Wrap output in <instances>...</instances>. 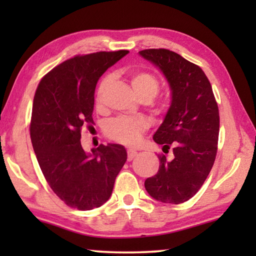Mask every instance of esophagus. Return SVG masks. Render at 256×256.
I'll return each mask as SVG.
<instances>
[{"label":"esophagus","instance_id":"1","mask_svg":"<svg viewBox=\"0 0 256 256\" xmlns=\"http://www.w3.org/2000/svg\"><path fill=\"white\" fill-rule=\"evenodd\" d=\"M138 156V151L136 150H133V149H128V162H131L133 158H136Z\"/></svg>","mask_w":256,"mask_h":256}]
</instances>
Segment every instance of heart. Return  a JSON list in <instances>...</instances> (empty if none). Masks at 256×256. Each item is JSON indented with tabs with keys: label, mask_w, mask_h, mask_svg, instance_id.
Returning <instances> with one entry per match:
<instances>
[{
	"label": "heart",
	"mask_w": 256,
	"mask_h": 256,
	"mask_svg": "<svg viewBox=\"0 0 256 256\" xmlns=\"http://www.w3.org/2000/svg\"><path fill=\"white\" fill-rule=\"evenodd\" d=\"M110 82V76H105L99 82L96 92V102L100 104L102 94ZM131 84L134 92L141 97H150L154 99L159 92V81L152 73L146 71H136L131 74ZM146 130V122L141 118H132L126 116H120L110 120L106 124L105 132L107 136L118 144L125 146L136 144Z\"/></svg>",
	"instance_id": "heart-1"
}]
</instances>
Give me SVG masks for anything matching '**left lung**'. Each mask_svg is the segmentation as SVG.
<instances>
[{
    "mask_svg": "<svg viewBox=\"0 0 256 256\" xmlns=\"http://www.w3.org/2000/svg\"><path fill=\"white\" fill-rule=\"evenodd\" d=\"M142 58L157 66L170 84L172 102L154 134L156 144L174 158L160 156L158 172L144 182L154 200L180 204L196 194L214 166L219 136V110L210 81L200 66L170 50H144Z\"/></svg>",
    "mask_w": 256,
    "mask_h": 256,
    "instance_id": "obj_1",
    "label": "left lung"
}]
</instances>
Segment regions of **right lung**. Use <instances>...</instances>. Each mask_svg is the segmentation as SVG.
Wrapping results in <instances>:
<instances>
[{
    "label": "right lung",
    "instance_id": "obj_1",
    "mask_svg": "<svg viewBox=\"0 0 256 256\" xmlns=\"http://www.w3.org/2000/svg\"><path fill=\"white\" fill-rule=\"evenodd\" d=\"M128 50L97 52L64 60L42 78L34 97L30 138L47 183L66 204L86 211L110 198L128 159L123 146H81V128L94 123L96 84Z\"/></svg>",
    "mask_w": 256,
    "mask_h": 256
}]
</instances>
